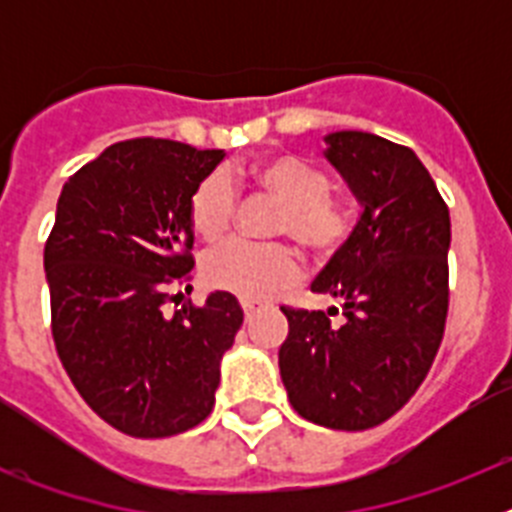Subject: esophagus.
Wrapping results in <instances>:
<instances>
[{
    "instance_id": "34e87169",
    "label": "esophagus",
    "mask_w": 512,
    "mask_h": 512,
    "mask_svg": "<svg viewBox=\"0 0 512 512\" xmlns=\"http://www.w3.org/2000/svg\"><path fill=\"white\" fill-rule=\"evenodd\" d=\"M241 307H243V315H246V323H251L253 315H256V310H259V307L253 305V302H246V300L241 302Z\"/></svg>"
}]
</instances>
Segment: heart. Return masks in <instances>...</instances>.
Returning <instances> with one entry per match:
<instances>
[{
  "label": "heart",
  "instance_id": "b5f03b06",
  "mask_svg": "<svg viewBox=\"0 0 512 512\" xmlns=\"http://www.w3.org/2000/svg\"><path fill=\"white\" fill-rule=\"evenodd\" d=\"M264 194L282 202L277 235H292L300 246L318 256H333L356 228L354 210L333 197L330 179L320 166L295 153L261 158L248 171ZM235 187L225 171H212L189 194V223L202 241L217 243L233 225ZM300 256L289 246H253L246 241L225 243L202 264V277L217 292L264 302L300 279Z\"/></svg>",
  "mask_w": 512,
  "mask_h": 512
}]
</instances>
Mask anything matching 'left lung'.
I'll use <instances>...</instances> for the list:
<instances>
[{"instance_id":"obj_1","label":"left lung","mask_w":512,"mask_h":512,"mask_svg":"<svg viewBox=\"0 0 512 512\" xmlns=\"http://www.w3.org/2000/svg\"><path fill=\"white\" fill-rule=\"evenodd\" d=\"M325 158L361 202L354 233L312 292L336 307H282L289 333L279 372L310 423L366 431L415 395L438 354L449 312V207L410 148L361 130L325 138Z\"/></svg>"}]
</instances>
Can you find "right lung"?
Wrapping results in <instances>:
<instances>
[{"mask_svg":"<svg viewBox=\"0 0 512 512\" xmlns=\"http://www.w3.org/2000/svg\"><path fill=\"white\" fill-rule=\"evenodd\" d=\"M223 156L179 140H120L69 176L58 197L43 253L53 343L84 402L128 436L200 425L243 325L228 292L174 315L164 307L182 300L171 287L192 279L189 194Z\"/></svg>","mask_w":512,"mask_h":512,"instance_id":"add662e5","label":"right lung"}]
</instances>
